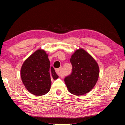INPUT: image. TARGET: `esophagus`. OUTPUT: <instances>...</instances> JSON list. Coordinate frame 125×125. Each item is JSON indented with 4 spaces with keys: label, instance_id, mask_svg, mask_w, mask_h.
Returning a JSON list of instances; mask_svg holds the SVG:
<instances>
[{
    "label": "esophagus",
    "instance_id": "34e87169",
    "mask_svg": "<svg viewBox=\"0 0 125 125\" xmlns=\"http://www.w3.org/2000/svg\"><path fill=\"white\" fill-rule=\"evenodd\" d=\"M56 72L57 73V74L60 76H63V74H62V68H59V69H57L56 70Z\"/></svg>",
    "mask_w": 125,
    "mask_h": 125
}]
</instances>
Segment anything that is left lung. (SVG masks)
<instances>
[{
    "mask_svg": "<svg viewBox=\"0 0 125 125\" xmlns=\"http://www.w3.org/2000/svg\"><path fill=\"white\" fill-rule=\"evenodd\" d=\"M72 74L64 79L68 91L75 95L89 92L98 80L99 67L94 58L82 48L76 50L70 60Z\"/></svg>",
    "mask_w": 125,
    "mask_h": 125,
    "instance_id": "left-lung-1",
    "label": "left lung"
}]
</instances>
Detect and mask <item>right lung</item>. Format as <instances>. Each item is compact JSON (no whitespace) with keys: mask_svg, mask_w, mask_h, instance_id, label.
Wrapping results in <instances>:
<instances>
[{"mask_svg":"<svg viewBox=\"0 0 125 125\" xmlns=\"http://www.w3.org/2000/svg\"><path fill=\"white\" fill-rule=\"evenodd\" d=\"M50 63L46 51L38 49L24 61L21 70V76L26 89L36 96H42L49 92L51 79L58 78Z\"/></svg>","mask_w":125,"mask_h":125,"instance_id":"add662e5","label":"right lung"}]
</instances>
